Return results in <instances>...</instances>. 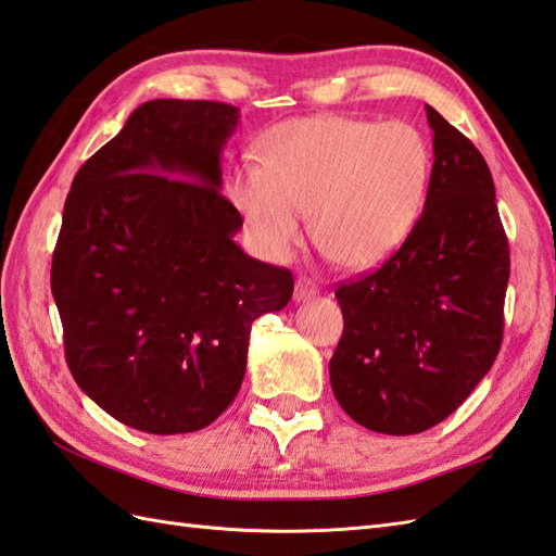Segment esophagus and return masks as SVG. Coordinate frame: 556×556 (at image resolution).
Returning <instances> with one entry per match:
<instances>
[{
    "label": "esophagus",
    "instance_id": "obj_1",
    "mask_svg": "<svg viewBox=\"0 0 556 556\" xmlns=\"http://www.w3.org/2000/svg\"><path fill=\"white\" fill-rule=\"evenodd\" d=\"M317 295V287H315V281H309V279H305V277H301L299 281H295V289H293V301H309V299H315Z\"/></svg>",
    "mask_w": 556,
    "mask_h": 556
}]
</instances>
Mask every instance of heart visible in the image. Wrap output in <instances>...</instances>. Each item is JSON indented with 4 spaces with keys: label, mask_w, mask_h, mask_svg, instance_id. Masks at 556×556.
Masks as SVG:
<instances>
[{
    "label": "heart",
    "mask_w": 556,
    "mask_h": 556,
    "mask_svg": "<svg viewBox=\"0 0 556 556\" xmlns=\"http://www.w3.org/2000/svg\"><path fill=\"white\" fill-rule=\"evenodd\" d=\"M429 179L431 149L409 123L313 115L275 127L263 165L247 163L231 175L229 199L273 261L299 247L313 208L325 253L369 269L415 231Z\"/></svg>",
    "instance_id": "b5f03b06"
}]
</instances>
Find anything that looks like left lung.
<instances>
[{
    "label": "left lung",
    "instance_id": "obj_1",
    "mask_svg": "<svg viewBox=\"0 0 556 556\" xmlns=\"http://www.w3.org/2000/svg\"><path fill=\"white\" fill-rule=\"evenodd\" d=\"M433 170L409 239L379 269L341 283L343 337L329 379L369 431L421 433L469 397L493 367L505 327L509 243L493 175L435 109Z\"/></svg>",
    "mask_w": 556,
    "mask_h": 556
}]
</instances>
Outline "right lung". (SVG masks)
Segmentation results:
<instances>
[{
  "label": "right lung",
  "mask_w": 556,
  "mask_h": 556,
  "mask_svg": "<svg viewBox=\"0 0 556 556\" xmlns=\"http://www.w3.org/2000/svg\"><path fill=\"white\" fill-rule=\"evenodd\" d=\"M239 109L153 99L77 170L51 261L66 363L113 419L173 435L237 397L251 325L291 301L287 267L237 247L219 187Z\"/></svg>",
  "instance_id": "right-lung-1"
}]
</instances>
